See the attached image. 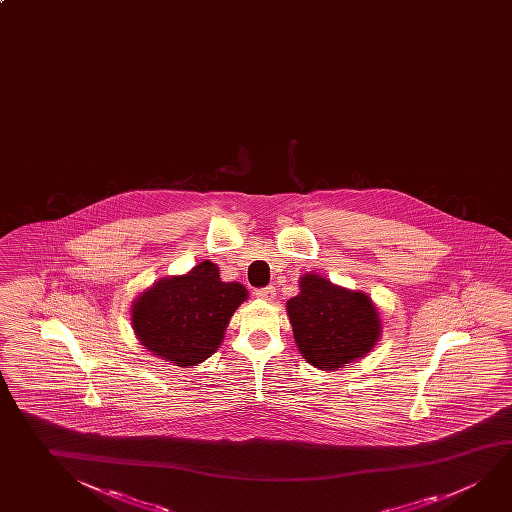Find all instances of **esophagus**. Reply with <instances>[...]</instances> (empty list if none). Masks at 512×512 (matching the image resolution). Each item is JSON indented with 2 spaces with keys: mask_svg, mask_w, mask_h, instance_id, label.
<instances>
[{
  "mask_svg": "<svg viewBox=\"0 0 512 512\" xmlns=\"http://www.w3.org/2000/svg\"><path fill=\"white\" fill-rule=\"evenodd\" d=\"M275 287L268 286V287H262V289H257L255 291V296H259V298H262V300H266V302H271L273 298H275Z\"/></svg>",
  "mask_w": 512,
  "mask_h": 512,
  "instance_id": "esophagus-1",
  "label": "esophagus"
}]
</instances>
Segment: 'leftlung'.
Masks as SVG:
<instances>
[{"label":"left lung","mask_w":512,"mask_h":512,"mask_svg":"<svg viewBox=\"0 0 512 512\" xmlns=\"http://www.w3.org/2000/svg\"><path fill=\"white\" fill-rule=\"evenodd\" d=\"M286 307L296 347L320 370H340L365 358L381 334L379 314L365 293L314 273L300 277V293Z\"/></svg>","instance_id":"8db88e82"}]
</instances>
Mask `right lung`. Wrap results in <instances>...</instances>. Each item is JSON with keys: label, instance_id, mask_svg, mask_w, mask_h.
Returning a JSON list of instances; mask_svg holds the SVG:
<instances>
[{"label": "right lung", "instance_id": "add662e5", "mask_svg": "<svg viewBox=\"0 0 512 512\" xmlns=\"http://www.w3.org/2000/svg\"><path fill=\"white\" fill-rule=\"evenodd\" d=\"M246 298L243 284L223 282L216 264L205 260L185 275L154 282L131 305V323L154 356L190 368L219 349Z\"/></svg>", "mask_w": 512, "mask_h": 512}]
</instances>
